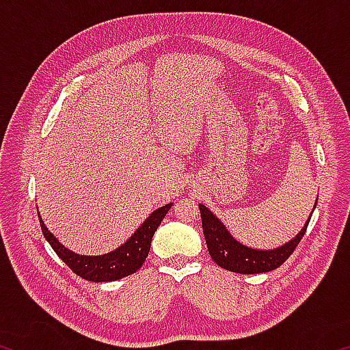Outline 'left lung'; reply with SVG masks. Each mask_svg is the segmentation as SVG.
Instances as JSON below:
<instances>
[{
    "instance_id": "1",
    "label": "left lung",
    "mask_w": 350,
    "mask_h": 350,
    "mask_svg": "<svg viewBox=\"0 0 350 350\" xmlns=\"http://www.w3.org/2000/svg\"><path fill=\"white\" fill-rule=\"evenodd\" d=\"M199 210L200 217H202L205 242L206 247H208L211 259L215 260L219 267L244 275L265 273V271H271L280 267L281 264H284V260L293 253L295 248L298 247L310 221L309 219L304 224L303 230L282 247L275 248V250H254V248H248L236 241L228 233V230L225 228V225L205 205L199 204Z\"/></svg>"
}]
</instances>
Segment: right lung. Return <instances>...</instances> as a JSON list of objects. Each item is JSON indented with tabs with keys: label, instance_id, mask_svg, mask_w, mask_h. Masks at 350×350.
<instances>
[{
	"label": "right lung",
	"instance_id": "right-lung-1",
	"mask_svg": "<svg viewBox=\"0 0 350 350\" xmlns=\"http://www.w3.org/2000/svg\"><path fill=\"white\" fill-rule=\"evenodd\" d=\"M173 204H167L151 213L146 221L140 225L137 232H135L131 238H129L125 244L120 245L117 250H112L106 254H100V256H80L74 252L68 250L63 247L58 239L52 234L49 230L46 228L44 222L40 217L41 232H43L46 241L49 242L54 252L58 254L64 264L79 275L80 278L86 281L92 282H109L122 280L128 275L134 273L144 265L145 259L150 253L151 239L154 233L163 217L167 216L168 210Z\"/></svg>",
	"mask_w": 350,
	"mask_h": 350
}]
</instances>
